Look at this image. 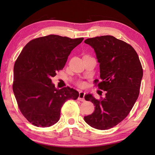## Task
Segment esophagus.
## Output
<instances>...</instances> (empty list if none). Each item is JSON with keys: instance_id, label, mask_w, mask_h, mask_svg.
<instances>
[{"instance_id": "1", "label": "esophagus", "mask_w": 155, "mask_h": 155, "mask_svg": "<svg viewBox=\"0 0 155 155\" xmlns=\"http://www.w3.org/2000/svg\"><path fill=\"white\" fill-rule=\"evenodd\" d=\"M84 95H85V93L83 91H81L79 93V96H78V99L80 101H83L84 102Z\"/></svg>"}]
</instances>
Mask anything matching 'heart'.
Returning <instances> with one entry per match:
<instances>
[{
  "mask_svg": "<svg viewBox=\"0 0 155 155\" xmlns=\"http://www.w3.org/2000/svg\"><path fill=\"white\" fill-rule=\"evenodd\" d=\"M84 82H81V81H79V82H78L77 83V85L78 87H84Z\"/></svg>",
  "mask_w": 155,
  "mask_h": 155,
  "instance_id": "b5f03b06",
  "label": "heart"
}]
</instances>
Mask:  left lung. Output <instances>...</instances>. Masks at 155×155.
Wrapping results in <instances>:
<instances>
[{"label":"left lung","instance_id":"8db88e82","mask_svg":"<svg viewBox=\"0 0 155 155\" xmlns=\"http://www.w3.org/2000/svg\"><path fill=\"white\" fill-rule=\"evenodd\" d=\"M100 67V81H94L105 91L100 100L92 94L84 96L95 106L93 113L84 117L91 127L107 130L116 126L129 114L139 94L143 71L139 56L132 46L113 36L87 38ZM102 95V92H101Z\"/></svg>","mask_w":155,"mask_h":155}]
</instances>
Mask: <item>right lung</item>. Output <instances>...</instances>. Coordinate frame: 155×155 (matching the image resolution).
<instances>
[{"label": "right lung", "mask_w": 155, "mask_h": 155, "mask_svg": "<svg viewBox=\"0 0 155 155\" xmlns=\"http://www.w3.org/2000/svg\"><path fill=\"white\" fill-rule=\"evenodd\" d=\"M83 39L55 35L35 38L16 59L13 92L23 116L35 126L48 127L57 123L65 102L79 96L70 87L55 88L51 78L64 68L71 51Z\"/></svg>", "instance_id": "obj_1"}]
</instances>
